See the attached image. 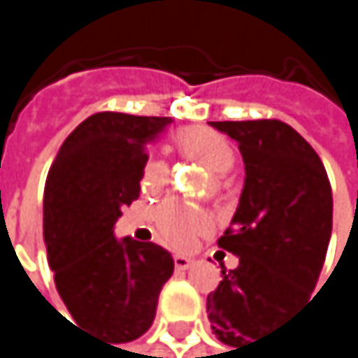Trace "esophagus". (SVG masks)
<instances>
[{"label":"esophagus","instance_id":"34e87169","mask_svg":"<svg viewBox=\"0 0 358 358\" xmlns=\"http://www.w3.org/2000/svg\"><path fill=\"white\" fill-rule=\"evenodd\" d=\"M174 265H176L178 271H186L192 265V259L190 257H184V255H176L174 257Z\"/></svg>","mask_w":358,"mask_h":358}]
</instances>
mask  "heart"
Returning <instances> with one entry per match:
<instances>
[{
	"instance_id": "1",
	"label": "heart",
	"mask_w": 358,
	"mask_h": 358,
	"mask_svg": "<svg viewBox=\"0 0 358 358\" xmlns=\"http://www.w3.org/2000/svg\"><path fill=\"white\" fill-rule=\"evenodd\" d=\"M176 149L182 157L192 159L194 164L203 166L207 172L215 176H224L232 170L236 162V151L232 143L220 134L217 130L194 126V128H184L180 130L174 138ZM170 182V168L162 159H149L141 172V190L147 196H157ZM153 224L157 230V236L174 247V249H188L196 243L199 236L209 232L211 220L178 201H168L159 205L153 213Z\"/></svg>"
}]
</instances>
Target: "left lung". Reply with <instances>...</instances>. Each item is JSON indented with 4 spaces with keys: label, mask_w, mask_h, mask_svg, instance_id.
Returning <instances> with one entry per match:
<instances>
[{
    "label": "left lung",
    "mask_w": 358,
    "mask_h": 358,
    "mask_svg": "<svg viewBox=\"0 0 358 358\" xmlns=\"http://www.w3.org/2000/svg\"><path fill=\"white\" fill-rule=\"evenodd\" d=\"M238 143L245 186L217 241L238 257L207 296L211 329L228 346L269 336L311 296L331 236V186L320 155L280 120L211 122Z\"/></svg>",
    "instance_id": "left-lung-1"
}]
</instances>
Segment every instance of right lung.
Instances as JSON below:
<instances>
[{"label": "right lung", "instance_id": "add662e5", "mask_svg": "<svg viewBox=\"0 0 358 358\" xmlns=\"http://www.w3.org/2000/svg\"><path fill=\"white\" fill-rule=\"evenodd\" d=\"M172 117L101 111L59 147L45 182L43 236L57 292L76 327L124 344L155 320L174 259L155 243L115 238L122 207L138 199L145 145Z\"/></svg>", "mask_w": 358, "mask_h": 358}]
</instances>
